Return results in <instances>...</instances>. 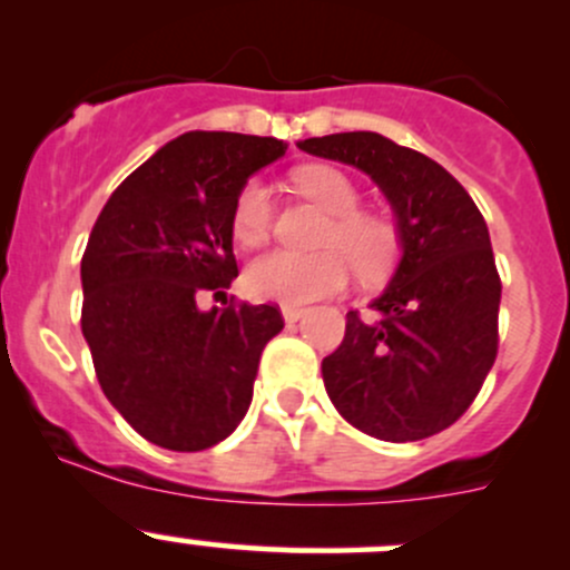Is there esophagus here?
<instances>
[{"label":"esophagus","instance_id":"esophagus-1","mask_svg":"<svg viewBox=\"0 0 570 570\" xmlns=\"http://www.w3.org/2000/svg\"><path fill=\"white\" fill-rule=\"evenodd\" d=\"M303 312H306V308L301 306H281V314H284L286 322H297L303 317Z\"/></svg>","mask_w":570,"mask_h":570}]
</instances>
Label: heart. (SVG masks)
Instances as JSON below:
<instances>
[{
  "instance_id": "1",
  "label": "heart",
  "mask_w": 570,
  "mask_h": 570,
  "mask_svg": "<svg viewBox=\"0 0 570 570\" xmlns=\"http://www.w3.org/2000/svg\"><path fill=\"white\" fill-rule=\"evenodd\" d=\"M295 187L333 215L322 232V245L342 248L366 278L381 275L392 264L396 253L394 223L375 212L358 209L361 193L347 174L331 165H306L295 174ZM269 189L258 178H250L234 204V237L243 245L262 243L269 232ZM333 248L320 253L284 248L262 253L245 269V289L258 301H278L289 306L336 295L347 286L350 264Z\"/></svg>"
}]
</instances>
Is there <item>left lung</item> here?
Here are the masks:
<instances>
[{
    "mask_svg": "<svg viewBox=\"0 0 570 570\" xmlns=\"http://www.w3.org/2000/svg\"><path fill=\"white\" fill-rule=\"evenodd\" d=\"M297 148L358 168L396 217L400 264L375 320L347 314L344 338L322 358L336 411L372 439L407 444L469 411L497 361L502 281L480 209L455 176L377 131L308 137Z\"/></svg>",
    "mask_w": 570,
    "mask_h": 570,
    "instance_id": "1",
    "label": "left lung"
}]
</instances>
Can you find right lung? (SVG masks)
I'll use <instances>...</instances> for the list:
<instances>
[{
    "mask_svg": "<svg viewBox=\"0 0 570 570\" xmlns=\"http://www.w3.org/2000/svg\"><path fill=\"white\" fill-rule=\"evenodd\" d=\"M286 142L184 131L109 195L82 256V333L115 411L151 444L200 452L237 430L262 350L284 327L275 306L209 308L237 278L239 189Z\"/></svg>",
    "mask_w": 570,
    "mask_h": 570,
    "instance_id": "obj_1",
    "label": "right lung"
}]
</instances>
